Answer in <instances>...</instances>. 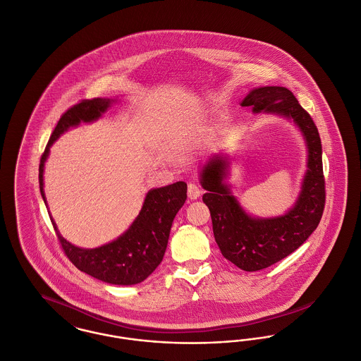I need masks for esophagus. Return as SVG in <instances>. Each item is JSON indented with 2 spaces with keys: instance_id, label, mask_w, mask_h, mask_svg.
<instances>
[{
  "instance_id": "esophagus-1",
  "label": "esophagus",
  "mask_w": 361,
  "mask_h": 361,
  "mask_svg": "<svg viewBox=\"0 0 361 361\" xmlns=\"http://www.w3.org/2000/svg\"><path fill=\"white\" fill-rule=\"evenodd\" d=\"M200 195H202V189L200 187L197 185V184H195V183H189L188 184V197L190 200H196V199H199L200 197Z\"/></svg>"
}]
</instances>
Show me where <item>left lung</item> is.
I'll return each mask as SVG.
<instances>
[{"label":"left lung","instance_id":"obj_1","mask_svg":"<svg viewBox=\"0 0 361 361\" xmlns=\"http://www.w3.org/2000/svg\"><path fill=\"white\" fill-rule=\"evenodd\" d=\"M240 105L252 106L255 114L279 115L293 121L307 146V171L302 190L295 204L281 216L256 218L240 207L224 181L230 166L227 157L209 158L200 172V184L207 190L203 202L209 208L214 237L224 257L242 271L255 272L290 256L318 227L325 208L322 145L309 112L287 87H255Z\"/></svg>","mask_w":361,"mask_h":361}]
</instances>
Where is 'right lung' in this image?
<instances>
[{
	"label": "right lung",
	"mask_w": 361,
	"mask_h": 361,
	"mask_svg": "<svg viewBox=\"0 0 361 361\" xmlns=\"http://www.w3.org/2000/svg\"><path fill=\"white\" fill-rule=\"evenodd\" d=\"M114 102L112 99L82 100L61 116L39 165V185L46 206L43 172L52 143L81 121L90 123L102 118ZM185 200L187 184L184 181L150 189L139 215L128 230L119 238L94 249L74 246L61 235L52 218L51 222L65 255L80 271L108 284L133 286L147 279L161 264L168 246L173 219Z\"/></svg>",
	"instance_id": "obj_1"
}]
</instances>
